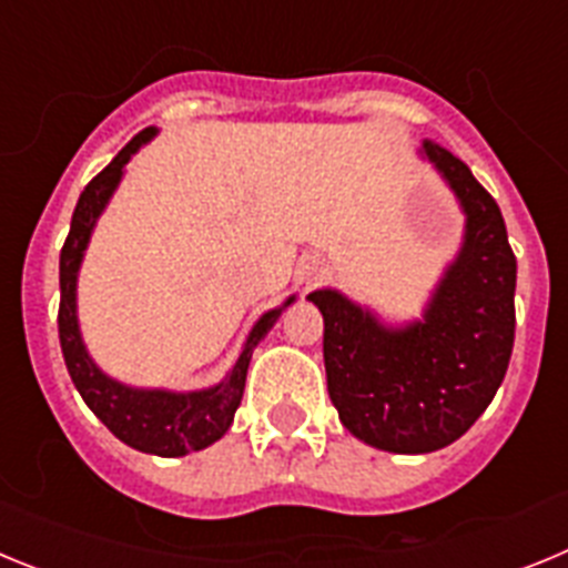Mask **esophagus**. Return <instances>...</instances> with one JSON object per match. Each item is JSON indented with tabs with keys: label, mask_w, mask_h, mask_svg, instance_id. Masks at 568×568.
<instances>
[{
	"label": "esophagus",
	"mask_w": 568,
	"mask_h": 568,
	"mask_svg": "<svg viewBox=\"0 0 568 568\" xmlns=\"http://www.w3.org/2000/svg\"><path fill=\"white\" fill-rule=\"evenodd\" d=\"M321 275H324V267H321L318 261H313V264H307V273H304V278H307V284H313V281H318Z\"/></svg>",
	"instance_id": "34e87169"
}]
</instances>
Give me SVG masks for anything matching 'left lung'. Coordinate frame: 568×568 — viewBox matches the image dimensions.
<instances>
[{"mask_svg": "<svg viewBox=\"0 0 568 568\" xmlns=\"http://www.w3.org/2000/svg\"><path fill=\"white\" fill-rule=\"evenodd\" d=\"M424 153L453 184L466 241L424 321L386 329L333 290L310 295L324 315L327 389L341 424L386 453L444 449L498 393L515 344V278L498 202L458 155L426 139Z\"/></svg>", "mask_w": 568, "mask_h": 568, "instance_id": "left-lung-1", "label": "left lung"}]
</instances>
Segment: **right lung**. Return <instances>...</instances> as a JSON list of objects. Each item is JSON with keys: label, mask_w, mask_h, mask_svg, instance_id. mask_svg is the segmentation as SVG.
I'll return each instance as SVG.
<instances>
[{"label": "right lung", "mask_w": 568, "mask_h": 568, "mask_svg": "<svg viewBox=\"0 0 568 568\" xmlns=\"http://www.w3.org/2000/svg\"><path fill=\"white\" fill-rule=\"evenodd\" d=\"M153 133V128H144L142 133H135L115 153L113 162L102 173L93 175L88 187L82 190V195H79L73 219H70V233L64 239L62 255H59V290H62V295H59V344H62L64 364H68V373L73 384H77L79 395H82L84 404L93 409V415L108 426L115 438L139 449V453L179 458V455L204 449V446H210L227 433L235 409L241 404V395H244V381H247V366L250 358H253L255 344L267 335V329L273 327L281 310L261 315V321L250 333L247 344L241 349L239 361H235L227 378H224V384L204 389V393L173 395L159 393V389H153V393L128 389V386L115 384L108 375L99 373L97 364L88 358L77 324L79 261H82L84 247H88L90 230H93L97 215L102 213L110 193H113V187L122 179V168ZM287 304H293V298Z\"/></svg>", "instance_id": "1"}]
</instances>
